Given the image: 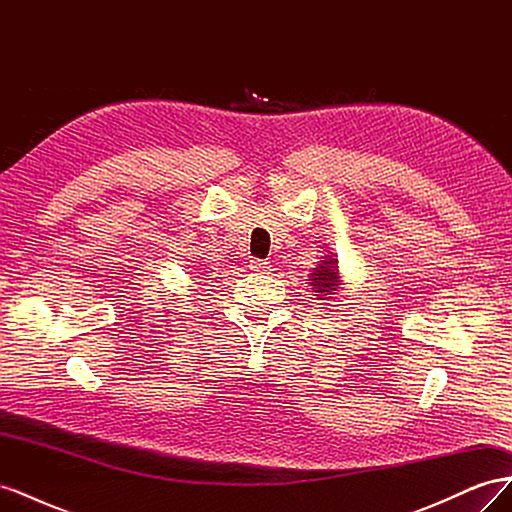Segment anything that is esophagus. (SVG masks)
Segmentation results:
<instances>
[{"instance_id":"obj_1","label":"esophagus","mask_w":512,"mask_h":512,"mask_svg":"<svg viewBox=\"0 0 512 512\" xmlns=\"http://www.w3.org/2000/svg\"><path fill=\"white\" fill-rule=\"evenodd\" d=\"M250 269L256 271V273H269L271 271V262L254 258V260H250Z\"/></svg>"}]
</instances>
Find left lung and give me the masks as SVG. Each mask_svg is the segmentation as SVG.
Here are the masks:
<instances>
[{
  "mask_svg": "<svg viewBox=\"0 0 512 512\" xmlns=\"http://www.w3.org/2000/svg\"><path fill=\"white\" fill-rule=\"evenodd\" d=\"M309 284L314 286V292H318V299H329V294L337 290L339 286V271H337V260L335 258H324L320 265L309 275Z\"/></svg>",
  "mask_w": 512,
  "mask_h": 512,
  "instance_id": "obj_1",
  "label": "left lung"
}]
</instances>
